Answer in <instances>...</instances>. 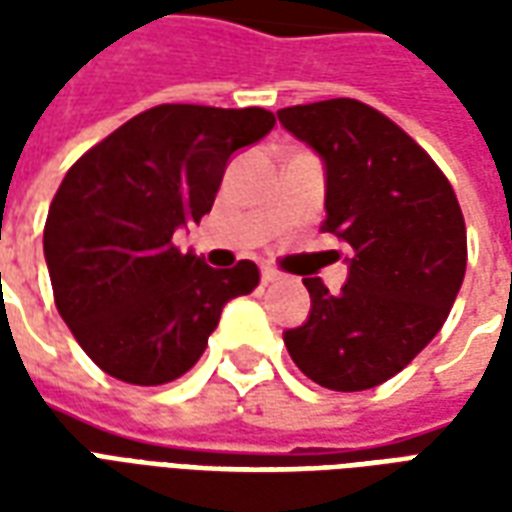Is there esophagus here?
I'll return each mask as SVG.
<instances>
[{
  "mask_svg": "<svg viewBox=\"0 0 512 512\" xmlns=\"http://www.w3.org/2000/svg\"><path fill=\"white\" fill-rule=\"evenodd\" d=\"M260 277H263V285H271V282H279V279H282V271H277V268L271 266H263Z\"/></svg>",
  "mask_w": 512,
  "mask_h": 512,
  "instance_id": "34e87169",
  "label": "esophagus"
}]
</instances>
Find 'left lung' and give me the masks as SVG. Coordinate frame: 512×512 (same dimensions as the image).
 Segmentation results:
<instances>
[{"label":"left lung","mask_w":512,"mask_h":512,"mask_svg":"<svg viewBox=\"0 0 512 512\" xmlns=\"http://www.w3.org/2000/svg\"><path fill=\"white\" fill-rule=\"evenodd\" d=\"M279 123L326 164V219L354 249L348 282L307 277L312 310L285 332L315 384L362 392L397 376L436 337L466 274V224L447 175L422 147L354 98L279 109Z\"/></svg>","instance_id":"1"}]
</instances>
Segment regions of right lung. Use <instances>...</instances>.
Returning <instances> with one entry per match:
<instances>
[{"label":"right lung","mask_w":512,"mask_h":512,"mask_svg":"<svg viewBox=\"0 0 512 512\" xmlns=\"http://www.w3.org/2000/svg\"><path fill=\"white\" fill-rule=\"evenodd\" d=\"M260 106L161 104L90 147L51 200L54 304L112 378L158 386L197 365L224 304L257 288L252 260L211 268L172 235L211 211L235 150L274 128Z\"/></svg>","instance_id":"add662e5"}]
</instances>
